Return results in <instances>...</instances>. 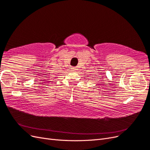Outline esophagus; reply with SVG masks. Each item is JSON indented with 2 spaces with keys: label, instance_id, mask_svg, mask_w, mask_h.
<instances>
[{
  "label": "esophagus",
  "instance_id": "obj_1",
  "mask_svg": "<svg viewBox=\"0 0 150 150\" xmlns=\"http://www.w3.org/2000/svg\"><path fill=\"white\" fill-rule=\"evenodd\" d=\"M71 69L72 71H76L77 69H78V68H77L76 67H72Z\"/></svg>",
  "mask_w": 150,
  "mask_h": 150
}]
</instances>
